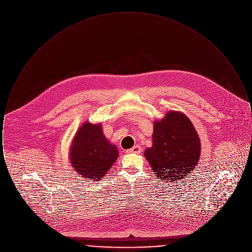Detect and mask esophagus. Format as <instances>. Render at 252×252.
<instances>
[{"label":"esophagus","instance_id":"obj_1","mask_svg":"<svg viewBox=\"0 0 252 252\" xmlns=\"http://www.w3.org/2000/svg\"><path fill=\"white\" fill-rule=\"evenodd\" d=\"M142 151V147L139 144L134 145L132 148L128 150V153H136V154H140Z\"/></svg>","mask_w":252,"mask_h":252}]
</instances>
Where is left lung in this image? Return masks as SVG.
<instances>
[{"label":"left lung","instance_id":"8db88e82","mask_svg":"<svg viewBox=\"0 0 252 252\" xmlns=\"http://www.w3.org/2000/svg\"><path fill=\"white\" fill-rule=\"evenodd\" d=\"M153 143L144 157L158 178L177 182L191 174L201 155L200 139L191 120L182 112L170 110L153 126Z\"/></svg>","mask_w":252,"mask_h":252}]
</instances>
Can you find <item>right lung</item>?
I'll return each mask as SVG.
<instances>
[{"label": "right lung", "instance_id": "right-lung-1", "mask_svg": "<svg viewBox=\"0 0 252 252\" xmlns=\"http://www.w3.org/2000/svg\"><path fill=\"white\" fill-rule=\"evenodd\" d=\"M118 156L117 146L106 138L102 125L89 121L75 132L69 152L72 169L89 181L103 179Z\"/></svg>", "mask_w": 252, "mask_h": 252}]
</instances>
